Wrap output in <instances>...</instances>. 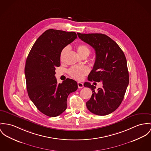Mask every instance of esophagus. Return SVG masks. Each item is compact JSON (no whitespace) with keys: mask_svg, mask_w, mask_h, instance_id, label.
<instances>
[{"mask_svg":"<svg viewBox=\"0 0 151 151\" xmlns=\"http://www.w3.org/2000/svg\"><path fill=\"white\" fill-rule=\"evenodd\" d=\"M78 87L79 88H83V87H84V86H83V84L81 83V82H78Z\"/></svg>","mask_w":151,"mask_h":151,"instance_id":"esophagus-1","label":"esophagus"}]
</instances>
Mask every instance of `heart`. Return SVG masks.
<instances>
[{
	"mask_svg": "<svg viewBox=\"0 0 151 151\" xmlns=\"http://www.w3.org/2000/svg\"><path fill=\"white\" fill-rule=\"evenodd\" d=\"M67 47H65L63 52L61 55L66 51ZM77 51L79 55L83 57L84 56H88L90 53V50L89 47L86 45L81 44L77 47ZM90 70L86 66H73L71 67L69 70L70 75L74 79L81 81L84 77L89 73Z\"/></svg>",
	"mask_w": 151,
	"mask_h": 151,
	"instance_id": "obj_1",
	"label": "heart"
}]
</instances>
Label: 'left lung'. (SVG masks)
<instances>
[{
    "label": "left lung",
    "mask_w": 151,
    "mask_h": 151,
    "mask_svg": "<svg viewBox=\"0 0 151 151\" xmlns=\"http://www.w3.org/2000/svg\"><path fill=\"white\" fill-rule=\"evenodd\" d=\"M77 34L95 50V61L88 80L102 81L103 84L102 88L95 91L96 87L89 82L84 83V86L91 88L93 93L86 103L87 107L96 115L109 114L119 106L128 87L129 78L127 58L118 45L106 35Z\"/></svg>",
    "instance_id": "8db88e82"
}]
</instances>
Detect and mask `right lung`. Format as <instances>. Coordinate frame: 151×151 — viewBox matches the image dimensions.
<instances>
[{
    "label": "right lung",
    "instance_id": "add662e5",
    "mask_svg": "<svg viewBox=\"0 0 151 151\" xmlns=\"http://www.w3.org/2000/svg\"><path fill=\"white\" fill-rule=\"evenodd\" d=\"M76 38L75 32L47 30L36 40L26 59L24 74L28 95L47 116L63 113L67 107L68 95L78 88L74 80L67 78L58 83L55 76L56 68L60 66L62 50Z\"/></svg>",
    "mask_w": 151,
    "mask_h": 151
}]
</instances>
